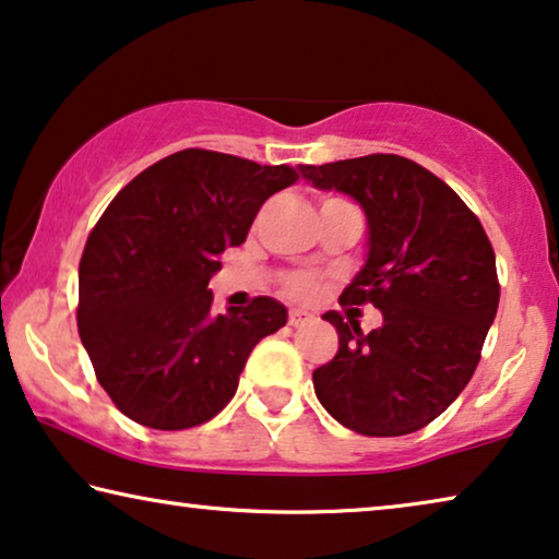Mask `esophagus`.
<instances>
[{"label":"esophagus","mask_w":559,"mask_h":559,"mask_svg":"<svg viewBox=\"0 0 559 559\" xmlns=\"http://www.w3.org/2000/svg\"><path fill=\"white\" fill-rule=\"evenodd\" d=\"M311 321V317L306 311H301V309H290L288 311V324L290 326H306Z\"/></svg>","instance_id":"esophagus-1"}]
</instances>
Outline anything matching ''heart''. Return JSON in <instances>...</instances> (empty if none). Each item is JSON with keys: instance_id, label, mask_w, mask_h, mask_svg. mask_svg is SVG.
<instances>
[{"instance_id": "b5f03b06", "label": "heart", "mask_w": 559, "mask_h": 559, "mask_svg": "<svg viewBox=\"0 0 559 559\" xmlns=\"http://www.w3.org/2000/svg\"><path fill=\"white\" fill-rule=\"evenodd\" d=\"M286 288H288V294H294V296H309V294H313V278L306 276V273H296V276H290L286 281Z\"/></svg>"}]
</instances>
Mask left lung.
Wrapping results in <instances>:
<instances>
[{"label": "left lung", "instance_id": "1", "mask_svg": "<svg viewBox=\"0 0 559 559\" xmlns=\"http://www.w3.org/2000/svg\"><path fill=\"white\" fill-rule=\"evenodd\" d=\"M317 190L342 192L367 217V255L340 301L372 304L382 326L326 311L340 334L313 369L319 403L361 436H407L436 420L466 388L499 309L497 255L478 217L443 179L397 154L313 167Z\"/></svg>", "mask_w": 559, "mask_h": 559}]
</instances>
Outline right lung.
Instances as JSON below:
<instances>
[{
  "instance_id": "obj_1",
  "label": "right lung",
  "mask_w": 559,
  "mask_h": 559,
  "mask_svg": "<svg viewBox=\"0 0 559 559\" xmlns=\"http://www.w3.org/2000/svg\"><path fill=\"white\" fill-rule=\"evenodd\" d=\"M296 169L185 148L133 177L108 204L78 269V332L126 418L185 430L223 411L263 336L286 324L271 296L212 313L217 258L246 242L261 204Z\"/></svg>"
}]
</instances>
